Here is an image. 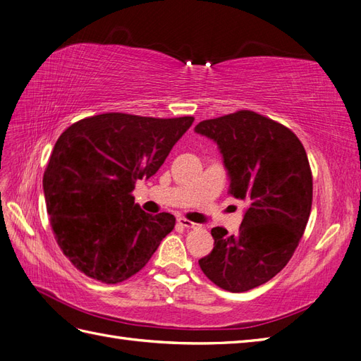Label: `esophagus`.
I'll list each match as a JSON object with an SVG mask.
<instances>
[{
    "mask_svg": "<svg viewBox=\"0 0 361 361\" xmlns=\"http://www.w3.org/2000/svg\"><path fill=\"white\" fill-rule=\"evenodd\" d=\"M178 224L183 226V228H186V229H197V228H198L197 223L189 221V220H186V219H178Z\"/></svg>",
    "mask_w": 361,
    "mask_h": 361,
    "instance_id": "1",
    "label": "esophagus"
}]
</instances>
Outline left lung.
<instances>
[{
	"mask_svg": "<svg viewBox=\"0 0 361 361\" xmlns=\"http://www.w3.org/2000/svg\"><path fill=\"white\" fill-rule=\"evenodd\" d=\"M195 132L216 142L229 194L247 203L237 233L211 231L214 249L198 264L219 288L246 292L274 279L294 255L311 214V166L294 132L252 111L204 120Z\"/></svg>",
	"mask_w": 361,
	"mask_h": 361,
	"instance_id": "obj_1",
	"label": "left lung"
}]
</instances>
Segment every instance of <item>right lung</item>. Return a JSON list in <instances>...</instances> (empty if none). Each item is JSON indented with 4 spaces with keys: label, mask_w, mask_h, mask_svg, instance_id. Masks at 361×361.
Segmentation results:
<instances>
[{
    "label": "right lung",
    "mask_w": 361,
    "mask_h": 361,
    "mask_svg": "<svg viewBox=\"0 0 361 361\" xmlns=\"http://www.w3.org/2000/svg\"><path fill=\"white\" fill-rule=\"evenodd\" d=\"M192 123L109 112L73 123L56 140L44 198L58 246L78 271L116 284L146 266L175 216L146 214L132 190L157 173Z\"/></svg>",
    "instance_id": "obj_1"
}]
</instances>
